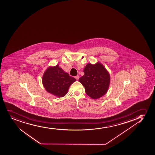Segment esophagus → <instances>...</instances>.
I'll return each mask as SVG.
<instances>
[{"instance_id": "1", "label": "esophagus", "mask_w": 155, "mask_h": 155, "mask_svg": "<svg viewBox=\"0 0 155 155\" xmlns=\"http://www.w3.org/2000/svg\"><path fill=\"white\" fill-rule=\"evenodd\" d=\"M75 78L77 80H78L79 78V76H75Z\"/></svg>"}]
</instances>
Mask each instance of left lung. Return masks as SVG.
Masks as SVG:
<instances>
[{
	"instance_id": "left-lung-1",
	"label": "left lung",
	"mask_w": 155,
	"mask_h": 155,
	"mask_svg": "<svg viewBox=\"0 0 155 155\" xmlns=\"http://www.w3.org/2000/svg\"><path fill=\"white\" fill-rule=\"evenodd\" d=\"M84 75L79 81L83 85L85 93L93 99H97L106 94L109 87L110 77L101 63H88L84 68Z\"/></svg>"
}]
</instances>
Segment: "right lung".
I'll return each mask as SVG.
<instances>
[{
  "instance_id": "right-lung-1",
  "label": "right lung",
  "mask_w": 155,
  "mask_h": 155,
  "mask_svg": "<svg viewBox=\"0 0 155 155\" xmlns=\"http://www.w3.org/2000/svg\"><path fill=\"white\" fill-rule=\"evenodd\" d=\"M76 80L57 65L47 68L43 76L42 83L48 92L62 97L66 95L70 85Z\"/></svg>"
}]
</instances>
